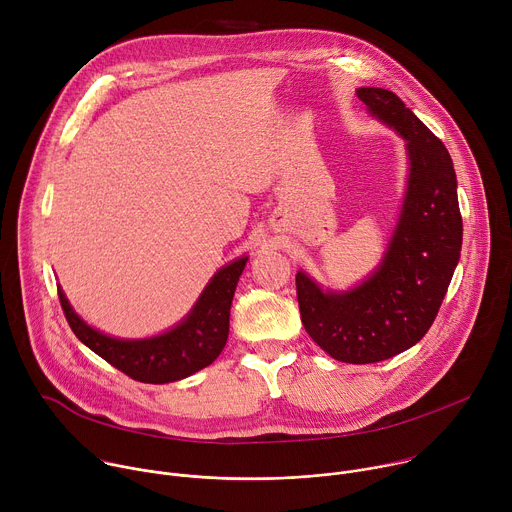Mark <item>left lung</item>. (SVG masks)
Masks as SVG:
<instances>
[{"instance_id":"8db88e82","label":"left lung","mask_w":512,"mask_h":512,"mask_svg":"<svg viewBox=\"0 0 512 512\" xmlns=\"http://www.w3.org/2000/svg\"><path fill=\"white\" fill-rule=\"evenodd\" d=\"M356 97L407 141L409 180L397 231L381 267L362 285L324 294L296 275L302 324L332 358L350 364L387 360L431 328L462 249V214L452 158L391 91L362 87Z\"/></svg>"}]
</instances>
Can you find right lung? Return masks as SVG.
Here are the masks:
<instances>
[{
    "label": "right lung",
    "mask_w": 512,
    "mask_h": 512,
    "mask_svg": "<svg viewBox=\"0 0 512 512\" xmlns=\"http://www.w3.org/2000/svg\"><path fill=\"white\" fill-rule=\"evenodd\" d=\"M245 263L247 257H241L225 265L210 279L184 322L148 340H119L101 334L72 312L60 287L58 300L70 330L111 367L139 383H174L208 367L223 352L229 338L231 304Z\"/></svg>",
    "instance_id": "right-lung-1"
}]
</instances>
